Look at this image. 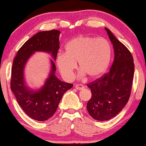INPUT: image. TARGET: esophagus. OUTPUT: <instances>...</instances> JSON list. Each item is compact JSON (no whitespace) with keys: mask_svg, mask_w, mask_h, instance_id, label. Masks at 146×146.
I'll list each match as a JSON object with an SVG mask.
<instances>
[{"mask_svg":"<svg viewBox=\"0 0 146 146\" xmlns=\"http://www.w3.org/2000/svg\"><path fill=\"white\" fill-rule=\"evenodd\" d=\"M74 87L77 90H82V89H83L84 88V86L82 84H75Z\"/></svg>","mask_w":146,"mask_h":146,"instance_id":"1","label":"esophagus"}]
</instances>
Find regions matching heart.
<instances>
[{"label":"heart","instance_id":"obj_1","mask_svg":"<svg viewBox=\"0 0 146 146\" xmlns=\"http://www.w3.org/2000/svg\"><path fill=\"white\" fill-rule=\"evenodd\" d=\"M111 53V46L106 39L79 36L66 44L65 53L58 54L56 64L65 79L72 78L77 62L82 74L94 79L106 70Z\"/></svg>","mask_w":146,"mask_h":146}]
</instances>
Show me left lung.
I'll use <instances>...</instances> for the list:
<instances>
[{"label":"left lung","instance_id":"1","mask_svg":"<svg viewBox=\"0 0 146 146\" xmlns=\"http://www.w3.org/2000/svg\"><path fill=\"white\" fill-rule=\"evenodd\" d=\"M105 29L113 44L114 58L108 72L87 84L92 92L86 106L88 111L99 121L111 119L123 108L130 96L134 74L130 51L109 29Z\"/></svg>","mask_w":146,"mask_h":146}]
</instances>
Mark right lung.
Masks as SVG:
<instances>
[{
	"mask_svg": "<svg viewBox=\"0 0 146 146\" xmlns=\"http://www.w3.org/2000/svg\"><path fill=\"white\" fill-rule=\"evenodd\" d=\"M60 32L55 29L39 32L22 46L14 58L11 89L24 111L37 121L47 120L54 114L64 94L73 84L62 82L55 76L56 66L51 60V72L44 86L40 90H30L23 80L24 67L27 60L36 51L51 53L54 60L56 59L60 48Z\"/></svg>",
	"mask_w": 146,
	"mask_h": 146,
	"instance_id": "obj_1",
	"label": "right lung"
}]
</instances>
